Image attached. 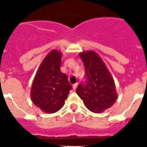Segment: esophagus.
<instances>
[{"instance_id":"34e87169","label":"esophagus","mask_w":147,"mask_h":147,"mask_svg":"<svg viewBox=\"0 0 147 147\" xmlns=\"http://www.w3.org/2000/svg\"><path fill=\"white\" fill-rule=\"evenodd\" d=\"M77 85H78V83L77 82L75 83V84H74V85H73V88H74V90L76 89V87H77Z\"/></svg>"}]
</instances>
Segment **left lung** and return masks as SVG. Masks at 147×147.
I'll list each match as a JSON object with an SVG mask.
<instances>
[{"label":"left lung","mask_w":147,"mask_h":147,"mask_svg":"<svg viewBox=\"0 0 147 147\" xmlns=\"http://www.w3.org/2000/svg\"><path fill=\"white\" fill-rule=\"evenodd\" d=\"M80 57L85 66L86 81L79 85L76 93L91 112H104L113 105L117 99L113 78L95 51H84L80 53Z\"/></svg>","instance_id":"left-lung-1"}]
</instances>
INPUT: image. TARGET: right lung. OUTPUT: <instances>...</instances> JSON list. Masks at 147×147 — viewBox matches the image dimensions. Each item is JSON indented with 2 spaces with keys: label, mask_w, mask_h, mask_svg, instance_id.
<instances>
[{
  "label": "right lung",
  "mask_w": 147,
  "mask_h": 147,
  "mask_svg": "<svg viewBox=\"0 0 147 147\" xmlns=\"http://www.w3.org/2000/svg\"><path fill=\"white\" fill-rule=\"evenodd\" d=\"M61 58L60 51H50L39 67L32 83V102L45 113L60 110L72 89L67 75L60 71Z\"/></svg>",
  "instance_id": "right-lung-1"
}]
</instances>
